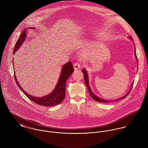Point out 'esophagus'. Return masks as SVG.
Returning a JSON list of instances; mask_svg holds the SVG:
<instances>
[{"label":"esophagus","mask_w":148,"mask_h":148,"mask_svg":"<svg viewBox=\"0 0 148 148\" xmlns=\"http://www.w3.org/2000/svg\"><path fill=\"white\" fill-rule=\"evenodd\" d=\"M73 66H74V69L75 70L79 69L81 67V65H80V64L78 63H75L73 64Z\"/></svg>","instance_id":"1"}]
</instances>
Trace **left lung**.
I'll return each instance as SVG.
<instances>
[{"label":"left lung","mask_w":148,"mask_h":148,"mask_svg":"<svg viewBox=\"0 0 148 148\" xmlns=\"http://www.w3.org/2000/svg\"><path fill=\"white\" fill-rule=\"evenodd\" d=\"M128 38H129L130 39H131L132 40H133V39L132 38V37H130V36H129ZM134 55H135V57H136V60H137V62H138V59H137V55H136V49H135V47H134ZM82 72H83V75H84L85 83V84H86V87H87V88H88V91H89V93L90 96H91V97H92V98L93 100H96V101H98V102H101V103H106L114 102V101H119V100H122V99H123L125 98V97H127V96L128 95V94H129V93L130 92V90L132 89V86H133V83H132V85H131L130 88L129 89V91L127 92V94H125V95L124 96H123V97H120V98H119V99H116V100H106V99H102V98H100V97H98L97 96H96L95 94H94V93H93V92L92 91L91 88H90V86H89V78H88V75L87 71H86V69H83V70H82Z\"/></svg>","instance_id":"8db88e82"}]
</instances>
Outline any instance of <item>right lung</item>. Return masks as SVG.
<instances>
[{"instance_id": "obj_1", "label": "right lung", "mask_w": 148, "mask_h": 148, "mask_svg": "<svg viewBox=\"0 0 148 148\" xmlns=\"http://www.w3.org/2000/svg\"><path fill=\"white\" fill-rule=\"evenodd\" d=\"M29 29H35V28L31 27V28H29ZM26 36H27V29H25L21 32L20 37L19 38L18 41L16 42V44L14 49V54L18 50V49L21 47L23 43L25 41ZM73 71H74L73 67L72 66V64L70 62H68L67 63L65 64L62 67V72L60 75L59 79L54 89L49 94L42 97H35L26 93L19 84L15 72H14V77L18 87L21 89L22 92L26 95V96L29 100L35 103L36 104L40 106H51L58 105L63 101L65 96V93L66 82L69 78V77L72 75Z\"/></svg>"}]
</instances>
